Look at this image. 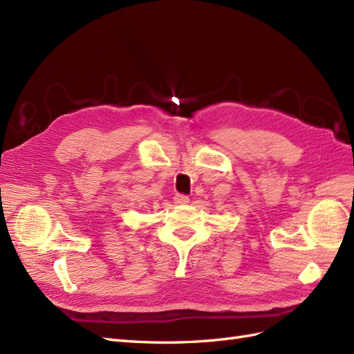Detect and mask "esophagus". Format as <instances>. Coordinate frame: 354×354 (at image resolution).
Segmentation results:
<instances>
[{"instance_id":"34e87169","label":"esophagus","mask_w":354,"mask_h":354,"mask_svg":"<svg viewBox=\"0 0 354 354\" xmlns=\"http://www.w3.org/2000/svg\"><path fill=\"white\" fill-rule=\"evenodd\" d=\"M188 202H190V197H188V196L178 194V196L175 197V203H176V205H185V203H188Z\"/></svg>"}]
</instances>
